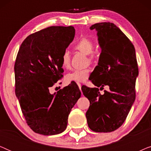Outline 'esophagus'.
<instances>
[{
    "mask_svg": "<svg viewBox=\"0 0 151 151\" xmlns=\"http://www.w3.org/2000/svg\"><path fill=\"white\" fill-rule=\"evenodd\" d=\"M77 84H78V86H79V88H80V89H81V84H80V83H77Z\"/></svg>",
    "mask_w": 151,
    "mask_h": 151,
    "instance_id": "34e87169",
    "label": "esophagus"
}]
</instances>
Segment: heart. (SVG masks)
Instances as JSON below:
<instances>
[{"label":"heart","mask_w":151,"mask_h":151,"mask_svg":"<svg viewBox=\"0 0 151 151\" xmlns=\"http://www.w3.org/2000/svg\"><path fill=\"white\" fill-rule=\"evenodd\" d=\"M93 42L90 39L87 38H82L78 41L75 45V48L78 51L86 55H89L93 50ZM93 55H90L89 60H92L93 59ZM62 67L65 69H69L71 66V58H70V53L68 51H65L63 53L61 58ZM91 69H76L73 70L65 76V80L67 82H85L89 76Z\"/></svg>","instance_id":"1"}]
</instances>
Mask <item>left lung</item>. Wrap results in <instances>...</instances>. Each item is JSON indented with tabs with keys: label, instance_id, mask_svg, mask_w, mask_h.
Segmentation results:
<instances>
[{
	"label": "left lung",
	"instance_id": "8db88e82",
	"mask_svg": "<svg viewBox=\"0 0 151 151\" xmlns=\"http://www.w3.org/2000/svg\"><path fill=\"white\" fill-rule=\"evenodd\" d=\"M101 49L98 65L91 74L95 86H84L82 91L90 106L86 113L88 127L93 131L109 133L122 125L135 100V82L139 71L133 45L120 29L112 22L93 24Z\"/></svg>",
	"mask_w": 151,
	"mask_h": 151
}]
</instances>
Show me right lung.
I'll return each mask as SVG.
<instances>
[{
  "label": "right lung",
  "instance_id": "add662e5",
  "mask_svg": "<svg viewBox=\"0 0 151 151\" xmlns=\"http://www.w3.org/2000/svg\"><path fill=\"white\" fill-rule=\"evenodd\" d=\"M75 36L73 27H49L31 34L16 57V98L29 127L44 135L61 133L71 109L81 96L76 84L53 94L49 88L63 77L61 58Z\"/></svg>",
  "mask_w": 151,
  "mask_h": 151
}]
</instances>
